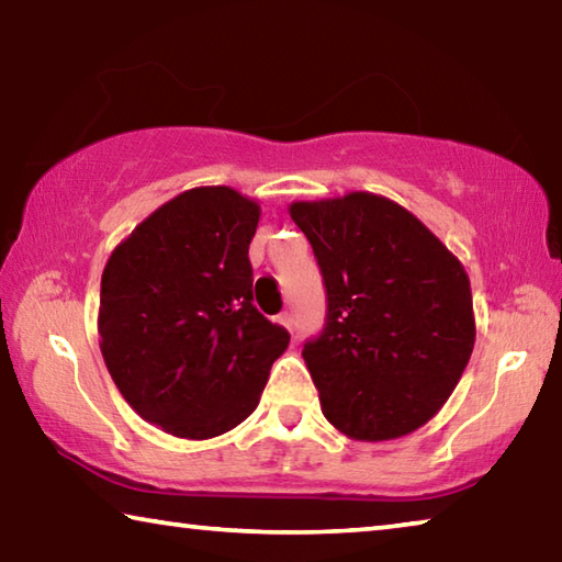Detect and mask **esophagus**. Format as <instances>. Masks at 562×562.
Returning a JSON list of instances; mask_svg holds the SVG:
<instances>
[{
    "label": "esophagus",
    "mask_w": 562,
    "mask_h": 562,
    "mask_svg": "<svg viewBox=\"0 0 562 562\" xmlns=\"http://www.w3.org/2000/svg\"><path fill=\"white\" fill-rule=\"evenodd\" d=\"M278 322H280V325H282V327H288V329H292V317L288 315V312H282V315L278 317Z\"/></svg>",
    "instance_id": "obj_1"
}]
</instances>
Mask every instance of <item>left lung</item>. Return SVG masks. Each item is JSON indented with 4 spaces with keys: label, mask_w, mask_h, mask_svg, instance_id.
I'll use <instances>...</instances> for the list:
<instances>
[{
    "label": "left lung",
    "mask_w": 562,
    "mask_h": 562,
    "mask_svg": "<svg viewBox=\"0 0 562 562\" xmlns=\"http://www.w3.org/2000/svg\"><path fill=\"white\" fill-rule=\"evenodd\" d=\"M327 290L319 337L302 349L327 422L357 441L416 431L469 364L475 322L463 265L389 198L292 203Z\"/></svg>",
    "instance_id": "left-lung-1"
}]
</instances>
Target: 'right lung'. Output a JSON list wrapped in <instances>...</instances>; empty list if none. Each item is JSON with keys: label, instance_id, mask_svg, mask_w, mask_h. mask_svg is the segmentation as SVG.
<instances>
[{"label": "right lung", "instance_id": "obj_1", "mask_svg": "<svg viewBox=\"0 0 562 562\" xmlns=\"http://www.w3.org/2000/svg\"><path fill=\"white\" fill-rule=\"evenodd\" d=\"M260 205L193 188L150 213L101 274V355L140 418L213 439L255 412L288 329L252 304L247 258Z\"/></svg>", "mask_w": 562, "mask_h": 562}]
</instances>
